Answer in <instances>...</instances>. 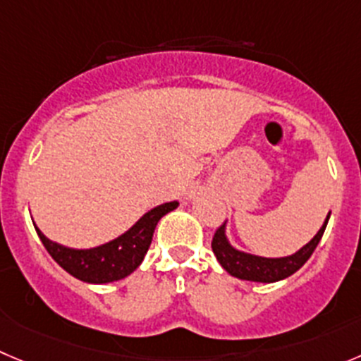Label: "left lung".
Segmentation results:
<instances>
[{
    "label": "left lung",
    "mask_w": 361,
    "mask_h": 361,
    "mask_svg": "<svg viewBox=\"0 0 361 361\" xmlns=\"http://www.w3.org/2000/svg\"><path fill=\"white\" fill-rule=\"evenodd\" d=\"M331 212H328L324 223L319 228L317 234L312 238L310 243L298 250L296 253L287 257H278V259H269V257L253 255V253L241 252V250L234 248L230 245L228 238L225 234V225L219 226L216 230L214 238H212V252H214L216 259L221 264L223 269L232 276L239 278V280L248 281H260V283H273V281H280L283 278L290 276L296 273L314 253L317 248L319 241H321L322 234H324L326 225Z\"/></svg>",
    "instance_id": "obj_1"
}]
</instances>
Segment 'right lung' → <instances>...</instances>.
Here are the masks:
<instances>
[{
	"mask_svg": "<svg viewBox=\"0 0 361 361\" xmlns=\"http://www.w3.org/2000/svg\"><path fill=\"white\" fill-rule=\"evenodd\" d=\"M178 207V202H166L150 209L129 230L113 241L88 250H75L51 241L35 225L47 253L74 278L87 283H109L129 276L149 252L154 230L164 214Z\"/></svg>",
	"mask_w": 361,
	"mask_h": 361,
	"instance_id": "obj_1",
	"label": "right lung"
}]
</instances>
